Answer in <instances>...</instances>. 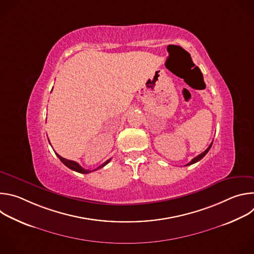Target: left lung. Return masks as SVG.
<instances>
[{
  "label": "left lung",
  "mask_w": 254,
  "mask_h": 254,
  "mask_svg": "<svg viewBox=\"0 0 254 254\" xmlns=\"http://www.w3.org/2000/svg\"><path fill=\"white\" fill-rule=\"evenodd\" d=\"M212 143H213V141H212V142H211V143H210V146H209V147H208V148H207V150H206V151H204V152H203V153H202V154H200V155H198V156H197V157H195V158H194V159H193V160H192V161H191V162H190V163H188V164H187V165H186V166H189V165H192V164H195V163H197V162H199V161H200V160H202V159H203V158H204V157H205V156H206V154H207V153H208V152H209V150H210V148H211V147H212Z\"/></svg>",
  "instance_id": "left-lung-1"
}]
</instances>
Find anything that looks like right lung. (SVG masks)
Here are the masks:
<instances>
[{
	"label": "right lung",
	"mask_w": 254,
	"mask_h": 254,
	"mask_svg": "<svg viewBox=\"0 0 254 254\" xmlns=\"http://www.w3.org/2000/svg\"><path fill=\"white\" fill-rule=\"evenodd\" d=\"M56 155H57V157L59 158V160L66 166V167H68L69 169H71V170H73V171H75V172H78V173H81V174H88V173H90V172H93V171H96V170H98V169H101V168H103L105 165H107L108 163L111 162V160L112 159H110V160H107L105 163H103L101 166H99L98 168H96L95 170H92V171H90V170H85V169H83L78 163H76V162H74V161H70V160H67V159H64V158H62L61 156H59L57 153H55Z\"/></svg>",
	"instance_id": "right-lung-1"
}]
</instances>
